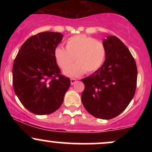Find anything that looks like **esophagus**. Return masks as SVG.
Returning <instances> with one entry per match:
<instances>
[{
	"label": "esophagus",
	"mask_w": 152,
	"mask_h": 152,
	"mask_svg": "<svg viewBox=\"0 0 152 152\" xmlns=\"http://www.w3.org/2000/svg\"><path fill=\"white\" fill-rule=\"evenodd\" d=\"M76 81H77V79H70V84H71L72 85H74V84L76 82Z\"/></svg>",
	"instance_id": "34e87169"
}]
</instances>
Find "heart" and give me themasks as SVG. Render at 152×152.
<instances>
[{
  "instance_id": "obj_1",
  "label": "heart",
  "mask_w": 152,
  "mask_h": 152,
  "mask_svg": "<svg viewBox=\"0 0 152 152\" xmlns=\"http://www.w3.org/2000/svg\"><path fill=\"white\" fill-rule=\"evenodd\" d=\"M58 66L65 70L74 61L77 63L64 71L65 75L76 77L84 73H91L99 70L106 58L104 44L91 37L85 34L76 35L67 39L65 48L56 47L53 51Z\"/></svg>"
}]
</instances>
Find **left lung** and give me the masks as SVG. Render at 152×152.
Masks as SVG:
<instances>
[{
  "instance_id": "1",
  "label": "left lung",
  "mask_w": 152,
  "mask_h": 152,
  "mask_svg": "<svg viewBox=\"0 0 152 152\" xmlns=\"http://www.w3.org/2000/svg\"><path fill=\"white\" fill-rule=\"evenodd\" d=\"M103 44L104 64L82 79L85 85L82 102L92 115L108 120L120 115L134 97L137 69L128 48L117 37L108 36Z\"/></svg>"
}]
</instances>
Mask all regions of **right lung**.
Here are the masks:
<instances>
[{
  "instance_id": "right-lung-1",
  "label": "right lung",
  "mask_w": 152,
  "mask_h": 152,
  "mask_svg": "<svg viewBox=\"0 0 152 152\" xmlns=\"http://www.w3.org/2000/svg\"><path fill=\"white\" fill-rule=\"evenodd\" d=\"M63 35L41 32L29 37L14 61L12 82L15 94L26 109L36 115H48L60 107L70 85L61 75L53 51Z\"/></svg>"
}]
</instances>
